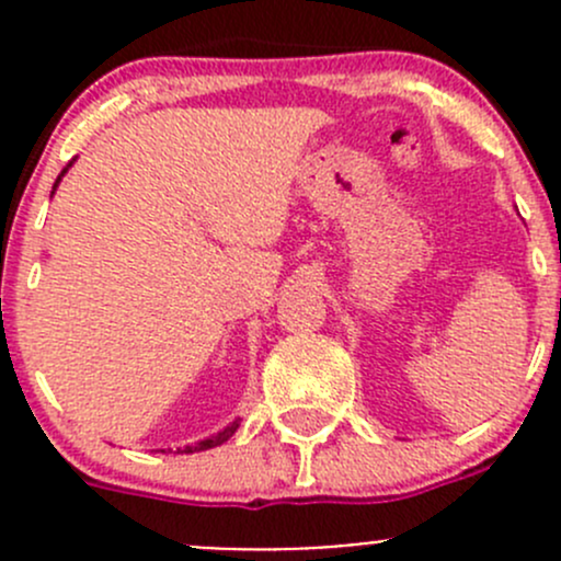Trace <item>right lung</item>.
I'll return each mask as SVG.
<instances>
[{
  "instance_id": "right-lung-1",
  "label": "right lung",
  "mask_w": 561,
  "mask_h": 561,
  "mask_svg": "<svg viewBox=\"0 0 561 561\" xmlns=\"http://www.w3.org/2000/svg\"><path fill=\"white\" fill-rule=\"evenodd\" d=\"M61 173H65V171H61ZM56 181H59V179H56ZM54 186H56V184H54ZM239 423H241V421H233V423H230L228 428H222V432L214 434V437L203 439V443H197V445H186V448L181 450V454H195V450H208V448H217V445L228 443V439L233 437V434H236V428H239Z\"/></svg>"
}]
</instances>
